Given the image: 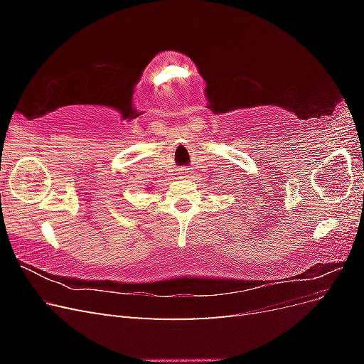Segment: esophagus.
Masks as SVG:
<instances>
[{
  "mask_svg": "<svg viewBox=\"0 0 364 364\" xmlns=\"http://www.w3.org/2000/svg\"><path fill=\"white\" fill-rule=\"evenodd\" d=\"M188 171H186V168H182V171H181V174H186Z\"/></svg>",
  "mask_w": 364,
  "mask_h": 364,
  "instance_id": "34e87169",
  "label": "esophagus"
}]
</instances>
